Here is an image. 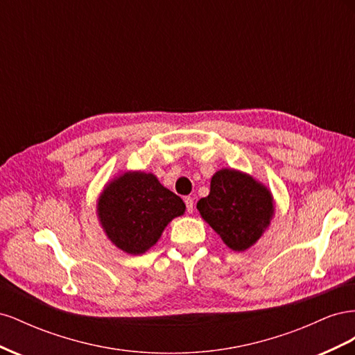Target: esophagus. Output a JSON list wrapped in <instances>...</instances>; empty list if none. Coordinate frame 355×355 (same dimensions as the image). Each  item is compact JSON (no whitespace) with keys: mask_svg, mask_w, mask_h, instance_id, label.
<instances>
[{"mask_svg":"<svg viewBox=\"0 0 355 355\" xmlns=\"http://www.w3.org/2000/svg\"><path fill=\"white\" fill-rule=\"evenodd\" d=\"M184 201H185V206H187L188 213H192V210H194V200H192L191 197H185Z\"/></svg>","mask_w":355,"mask_h":355,"instance_id":"34e87169","label":"esophagus"}]
</instances>
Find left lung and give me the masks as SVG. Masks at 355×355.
<instances>
[{"instance_id":"left-lung-1","label":"left lung","mask_w":355,"mask_h":355,"mask_svg":"<svg viewBox=\"0 0 355 355\" xmlns=\"http://www.w3.org/2000/svg\"><path fill=\"white\" fill-rule=\"evenodd\" d=\"M197 209L223 243L240 252L259 240L274 204L270 191L253 178L223 168L211 178L210 194L197 202Z\"/></svg>"}]
</instances>
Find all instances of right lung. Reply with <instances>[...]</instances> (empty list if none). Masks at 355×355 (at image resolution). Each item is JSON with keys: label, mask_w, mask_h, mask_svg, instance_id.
I'll use <instances>...</instances> for the list:
<instances>
[{"label": "right lung", "mask_w": 355, "mask_h": 355, "mask_svg": "<svg viewBox=\"0 0 355 355\" xmlns=\"http://www.w3.org/2000/svg\"><path fill=\"white\" fill-rule=\"evenodd\" d=\"M99 219L110 240L130 254L153 247L167 223L184 214L185 204L151 173H124L105 188Z\"/></svg>", "instance_id": "add662e5"}]
</instances>
